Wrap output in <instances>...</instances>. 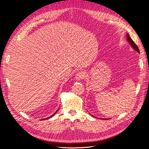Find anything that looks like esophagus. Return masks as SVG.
I'll list each match as a JSON object with an SVG mask.
<instances>
[{"mask_svg":"<svg viewBox=\"0 0 149 149\" xmlns=\"http://www.w3.org/2000/svg\"><path fill=\"white\" fill-rule=\"evenodd\" d=\"M86 77V74L85 72H84L83 71H81V72H78L76 75H75V79L77 80H83L84 79V78H85Z\"/></svg>","mask_w":149,"mask_h":149,"instance_id":"1","label":"esophagus"}]
</instances>
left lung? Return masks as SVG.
Listing matches in <instances>:
<instances>
[{"label":"left lung","mask_w":149,"mask_h":149,"mask_svg":"<svg viewBox=\"0 0 149 149\" xmlns=\"http://www.w3.org/2000/svg\"><path fill=\"white\" fill-rule=\"evenodd\" d=\"M126 38H127V39L128 42L130 44V45H131V46L133 48V49H135V51H136L138 52L139 53V48H138V46L135 43V42H134V41L132 40V39L130 38V37L129 36V34H127V37H126ZM93 117H94V116H93ZM103 120H107V119H103Z\"/></svg>","instance_id":"obj_1"}]
</instances>
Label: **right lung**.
Masks as SVG:
<instances>
[{
    "instance_id": "obj_1",
    "label": "right lung",
    "mask_w": 149,
    "mask_h": 149,
    "mask_svg": "<svg viewBox=\"0 0 149 149\" xmlns=\"http://www.w3.org/2000/svg\"><path fill=\"white\" fill-rule=\"evenodd\" d=\"M57 111H58V110H57V111H56V112H55V113H54V114H53V115H51V116H49V118H46V119H48V118H51V117H52V116H54V115H55V114H56V112H57Z\"/></svg>"
}]
</instances>
